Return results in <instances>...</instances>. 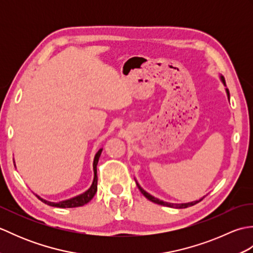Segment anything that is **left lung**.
Segmentation results:
<instances>
[{
  "instance_id": "obj_1",
  "label": "left lung",
  "mask_w": 253,
  "mask_h": 253,
  "mask_svg": "<svg viewBox=\"0 0 253 253\" xmlns=\"http://www.w3.org/2000/svg\"><path fill=\"white\" fill-rule=\"evenodd\" d=\"M221 80L223 82V84H224V85H226L225 84V79H224V77L223 76H221ZM226 93H227V96H228V100H229V91H228V89L226 88ZM136 184H137V186H138V188H139V190L141 191V193L142 195L146 197L147 199H149L150 201H152V202H154V203H157V204H161V206H165V207H169V208H176V209H185V208H188V207H191V206H195V204H197L198 202H200L202 199L204 198H201L200 200H197V201H193V202H188V203H169V202H164V201H162V200H160V199H158V198H154L153 196H151L150 195V193H148L147 191H144L142 188L140 187V185L138 184V182L136 181Z\"/></svg>"
}]
</instances>
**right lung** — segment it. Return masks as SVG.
<instances>
[{
	"label": "right lung",
	"instance_id": "obj_1",
	"mask_svg": "<svg viewBox=\"0 0 253 253\" xmlns=\"http://www.w3.org/2000/svg\"><path fill=\"white\" fill-rule=\"evenodd\" d=\"M101 152H102V149H100L99 151L96 152L95 157H94V160H93L94 177H93L92 185H91V187L87 191L82 193V195H79L77 197H74L72 199H68V200L60 201V202H50V201L44 200V199L40 198L39 196H37V197L39 198L42 202L47 204V206L56 207V208H77V207H83V206H84V204H87L91 200V199L94 197L96 189H98V175H96V165H98Z\"/></svg>",
	"mask_w": 253,
	"mask_h": 253
}]
</instances>
